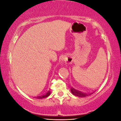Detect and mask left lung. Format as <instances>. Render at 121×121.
Returning a JSON list of instances; mask_svg holds the SVG:
<instances>
[{
	"instance_id": "obj_1",
	"label": "left lung",
	"mask_w": 121,
	"mask_h": 121,
	"mask_svg": "<svg viewBox=\"0 0 121 121\" xmlns=\"http://www.w3.org/2000/svg\"><path fill=\"white\" fill-rule=\"evenodd\" d=\"M70 91H71V92H72L74 95L77 96H78L79 97H85L87 96H89L92 94V93L89 94L84 93V92H82V91H80L76 90V89L73 88V87H71Z\"/></svg>"
}]
</instances>
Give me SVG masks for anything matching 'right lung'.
<instances>
[{
	"instance_id": "right-lung-1",
	"label": "right lung",
	"mask_w": 121,
	"mask_h": 121,
	"mask_svg": "<svg viewBox=\"0 0 121 121\" xmlns=\"http://www.w3.org/2000/svg\"><path fill=\"white\" fill-rule=\"evenodd\" d=\"M50 94H51V92L49 91H48L47 92H46L45 94H44L43 95L41 96H38V97H37V99H41L46 98V97H47L48 96L50 95Z\"/></svg>"
}]
</instances>
